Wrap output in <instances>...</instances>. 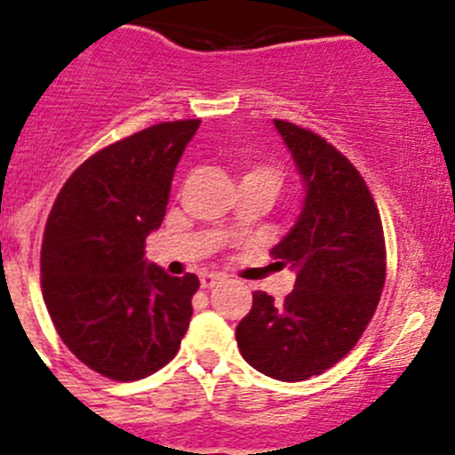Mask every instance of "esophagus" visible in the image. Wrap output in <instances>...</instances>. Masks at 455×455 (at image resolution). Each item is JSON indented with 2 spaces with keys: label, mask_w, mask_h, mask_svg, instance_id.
Here are the masks:
<instances>
[{
  "label": "esophagus",
  "mask_w": 455,
  "mask_h": 455,
  "mask_svg": "<svg viewBox=\"0 0 455 455\" xmlns=\"http://www.w3.org/2000/svg\"><path fill=\"white\" fill-rule=\"evenodd\" d=\"M220 280H222V275H218V273H204V275L200 277V284L202 289H213Z\"/></svg>",
  "instance_id": "esophagus-1"
}]
</instances>
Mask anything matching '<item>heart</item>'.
<instances>
[{
    "mask_svg": "<svg viewBox=\"0 0 455 455\" xmlns=\"http://www.w3.org/2000/svg\"><path fill=\"white\" fill-rule=\"evenodd\" d=\"M267 180V182H271L273 187H277V182H280V173H277L273 166H267V164H255L251 166L249 171H246L244 180Z\"/></svg>",
    "mask_w": 455,
    "mask_h": 455,
    "instance_id": "1",
    "label": "heart"
}]
</instances>
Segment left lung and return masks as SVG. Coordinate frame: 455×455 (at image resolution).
I'll use <instances>...</instances> for the list:
<instances>
[{"instance_id":"obj_1","label":"left lung","mask_w":455,"mask_h":455,"mask_svg":"<svg viewBox=\"0 0 455 455\" xmlns=\"http://www.w3.org/2000/svg\"><path fill=\"white\" fill-rule=\"evenodd\" d=\"M302 178L304 202L271 249L295 286L277 304L264 291L235 329L237 347L259 373L308 380L345 358L376 313L387 253L378 206L363 175L320 135L273 120Z\"/></svg>"}]
</instances>
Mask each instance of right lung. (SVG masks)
Masks as SVG:
<instances>
[{"instance_id": "1", "label": "right lung", "mask_w": 455, "mask_h": 455, "mask_svg": "<svg viewBox=\"0 0 455 455\" xmlns=\"http://www.w3.org/2000/svg\"><path fill=\"white\" fill-rule=\"evenodd\" d=\"M200 120L148 126L88 157L61 187L42 240V293L64 345L110 380H140L178 354L193 273L147 262L171 182Z\"/></svg>"}]
</instances>
